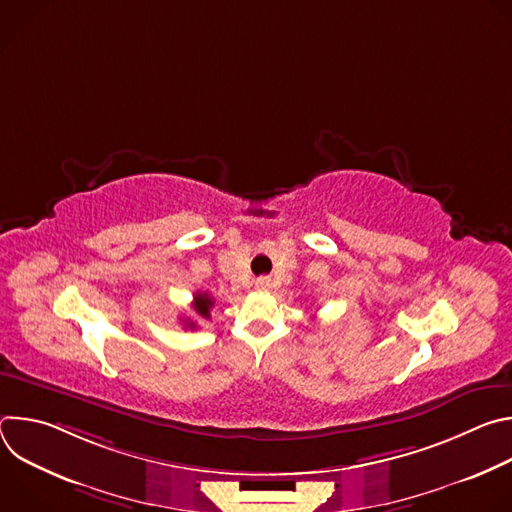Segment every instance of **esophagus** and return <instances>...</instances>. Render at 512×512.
<instances>
[{"mask_svg":"<svg viewBox=\"0 0 512 512\" xmlns=\"http://www.w3.org/2000/svg\"><path fill=\"white\" fill-rule=\"evenodd\" d=\"M269 285H271V279H269V277H257V279H255V287H257L259 291H267Z\"/></svg>","mask_w":512,"mask_h":512,"instance_id":"esophagus-1","label":"esophagus"}]
</instances>
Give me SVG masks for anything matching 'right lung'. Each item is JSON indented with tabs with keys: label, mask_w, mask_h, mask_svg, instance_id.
<instances>
[{
	"label": "right lung",
	"mask_w": 512,
	"mask_h": 512,
	"mask_svg": "<svg viewBox=\"0 0 512 512\" xmlns=\"http://www.w3.org/2000/svg\"><path fill=\"white\" fill-rule=\"evenodd\" d=\"M214 306V302H212V298L208 296V294H196L194 296V302H192V308H194V312L200 316V318H204V320H208L210 318V308ZM184 326L186 328H196V322H192V320H184Z\"/></svg>",
	"instance_id": "1"
}]
</instances>
